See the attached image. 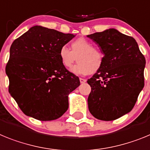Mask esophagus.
Masks as SVG:
<instances>
[{
  "mask_svg": "<svg viewBox=\"0 0 150 150\" xmlns=\"http://www.w3.org/2000/svg\"><path fill=\"white\" fill-rule=\"evenodd\" d=\"M79 80H80L81 84H84V83L86 82V79H81V78H80V79H79Z\"/></svg>",
  "mask_w": 150,
  "mask_h": 150,
  "instance_id": "obj_1",
  "label": "esophagus"
}]
</instances>
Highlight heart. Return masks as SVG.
I'll return each instance as SVG.
<instances>
[{"label":"heart","mask_w":150,"mask_h":150,"mask_svg":"<svg viewBox=\"0 0 150 150\" xmlns=\"http://www.w3.org/2000/svg\"><path fill=\"white\" fill-rule=\"evenodd\" d=\"M58 56L62 65L69 68L74 62L78 63L71 69L75 75H89L94 73L103 67L104 55L99 48L93 47L92 43L83 38H79L71 44V50L66 46L61 47Z\"/></svg>","instance_id":"obj_1"}]
</instances>
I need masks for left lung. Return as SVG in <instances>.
Segmentation results:
<instances>
[{
	"instance_id": "8db88e82",
	"label": "left lung",
	"mask_w": 150,
	"mask_h": 150,
	"mask_svg": "<svg viewBox=\"0 0 150 150\" xmlns=\"http://www.w3.org/2000/svg\"><path fill=\"white\" fill-rule=\"evenodd\" d=\"M87 37L104 55L103 67L88 80V109L97 119L115 120L131 111L144 88L145 57L134 38L115 28Z\"/></svg>"
}]
</instances>
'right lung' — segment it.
<instances>
[{
	"instance_id": "right-lung-1",
	"label": "right lung",
	"mask_w": 150,
	"mask_h": 150,
	"mask_svg": "<svg viewBox=\"0 0 150 150\" xmlns=\"http://www.w3.org/2000/svg\"><path fill=\"white\" fill-rule=\"evenodd\" d=\"M75 36L35 25L13 42L6 66L9 92L28 116L51 121L67 111L69 95L80 81L62 66L58 53Z\"/></svg>"
}]
</instances>
